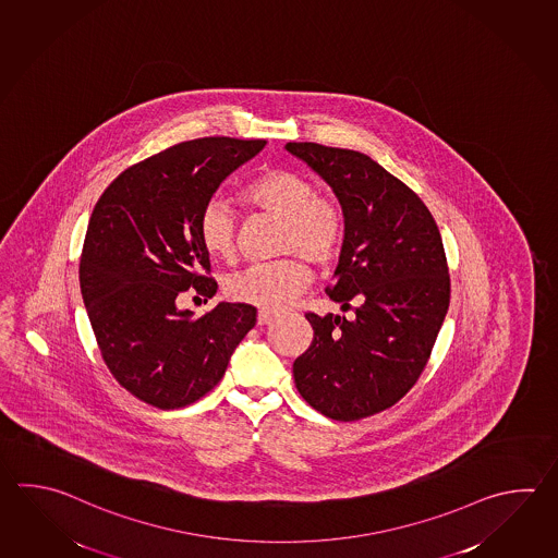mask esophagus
Wrapping results in <instances>:
<instances>
[{"mask_svg": "<svg viewBox=\"0 0 558 558\" xmlns=\"http://www.w3.org/2000/svg\"><path fill=\"white\" fill-rule=\"evenodd\" d=\"M274 318H276V312H272V310H260V312H258V326H266V324H270Z\"/></svg>", "mask_w": 558, "mask_h": 558, "instance_id": "34e87169", "label": "esophagus"}]
</instances>
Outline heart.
<instances>
[{"instance_id": "heart-1", "label": "heart", "mask_w": 558, "mask_h": 558, "mask_svg": "<svg viewBox=\"0 0 558 558\" xmlns=\"http://www.w3.org/2000/svg\"><path fill=\"white\" fill-rule=\"evenodd\" d=\"M242 203L282 220L278 230V252L302 254L314 264H328L341 251L345 218L341 206L319 196L316 184L304 174L288 169H266L240 189ZM198 240L210 258L230 260L236 252V218L227 205L213 201L198 217ZM310 284V270L298 258L256 264L234 274L227 294L234 302L262 310L290 304Z\"/></svg>"}]
</instances>
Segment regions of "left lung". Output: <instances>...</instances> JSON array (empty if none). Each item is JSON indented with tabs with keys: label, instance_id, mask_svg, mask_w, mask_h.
Returning a JSON list of instances; mask_svg holds the SVG:
<instances>
[{
	"label": "left lung",
	"instance_id": "8db88e82",
	"mask_svg": "<svg viewBox=\"0 0 558 558\" xmlns=\"http://www.w3.org/2000/svg\"><path fill=\"white\" fill-rule=\"evenodd\" d=\"M331 186L345 239L326 290L353 318L307 312L314 340L294 362L300 396L336 421L398 403L429 360L449 307V270L439 228L408 184L348 148L288 143Z\"/></svg>",
	"mask_w": 558,
	"mask_h": 558
}]
</instances>
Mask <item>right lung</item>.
<instances>
[{"mask_svg":"<svg viewBox=\"0 0 558 558\" xmlns=\"http://www.w3.org/2000/svg\"><path fill=\"white\" fill-rule=\"evenodd\" d=\"M266 141L194 138L137 162L97 205L81 254L83 302L102 360L129 393L159 410L206 396L256 324L251 304L218 302L205 316L177 306L193 288L217 294L198 217L220 182Z\"/></svg>","mask_w":558,"mask_h":558,"instance_id":"add662e5","label":"right lung"}]
</instances>
